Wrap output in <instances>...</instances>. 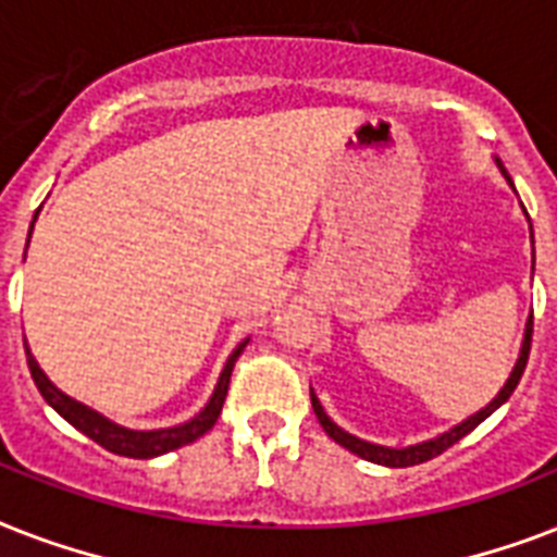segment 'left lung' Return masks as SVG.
Segmentation results:
<instances>
[{
	"label": "left lung",
	"instance_id": "8db88e82",
	"mask_svg": "<svg viewBox=\"0 0 557 557\" xmlns=\"http://www.w3.org/2000/svg\"><path fill=\"white\" fill-rule=\"evenodd\" d=\"M494 164L500 168L503 178L511 185V176L506 173V168L500 164V159H494ZM515 187V185H511ZM523 213H527V208H523ZM529 219V213H527ZM529 234H532V219H529ZM532 245H535V234H532ZM532 269H535V260H532ZM529 344H532V314H529L527 321V330H523V344H520V356L518 361H515V370H511V375L506 379V384L500 387V393L488 401V405L483 407V410H476L474 416H468V419H462L459 424H454L450 431L440 433V436H433V440H424V442H416V445H407V448H387V445H375V442H367L361 440V436H352L349 431H344L341 424H335L326 416V410H323L321 398L314 396L312 389V407H314V416H318V422H321V428L326 433H330V440H335L341 445V448H347L349 454H358L361 459H367V462H375V466H387V468H407V466H419V462H428V459L440 457L442 450H448L454 442H459L466 433H471L480 422H485L488 416L497 410L500 405H506L509 401V396L515 393V387H518L520 375H523V370H527V361H529Z\"/></svg>",
	"mask_w": 557,
	"mask_h": 557
}]
</instances>
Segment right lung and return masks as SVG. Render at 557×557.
<instances>
[{"label":"right lung","instance_id":"add662e5","mask_svg":"<svg viewBox=\"0 0 557 557\" xmlns=\"http://www.w3.org/2000/svg\"><path fill=\"white\" fill-rule=\"evenodd\" d=\"M39 213V210H37ZM37 213H34V222H37ZM34 222H30V231H34ZM30 231H28V243H30ZM248 347V338L243 344H236V349L227 356L225 367L219 372L216 387H213V396L208 398V405L201 407L199 413L187 419L182 424H173V428H159V431H133V428H124V424L112 422L98 410H91L89 405H83L77 398L65 396L63 389L54 387L51 379H48L46 372L39 370L37 358L30 356L28 341H25V356H28V367H30V379L37 384V389L42 393L48 405L54 407L57 413L63 416L65 422L77 428L81 433H86L89 440H95L100 448L112 450L117 457H133V459H152L161 457V454H168V450H176L182 445H190L199 436L216 424L219 413H222V405H225L227 396V384H231V370H234L236 358L243 356V349Z\"/></svg>","mask_w":557,"mask_h":557}]
</instances>
